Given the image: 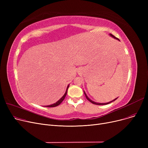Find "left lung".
Returning a JSON list of instances; mask_svg holds the SVG:
<instances>
[{"instance_id":"1","label":"left lung","mask_w":148,"mask_h":148,"mask_svg":"<svg viewBox=\"0 0 148 148\" xmlns=\"http://www.w3.org/2000/svg\"><path fill=\"white\" fill-rule=\"evenodd\" d=\"M110 35L111 36H112L113 38H115V39H117V40H119L118 38H116L114 35H113L112 34H110ZM84 95H85V96H86V98H87V99L88 100V101H89L91 103H92V104H96V105H106V104H109V103H112L113 101H115L116 99L117 98H115L114 99H113V101H110V102H108V103H96V102H94V101H92L90 99H89V98H88V97L87 96V95L86 94V93L84 92Z\"/></svg>"}]
</instances>
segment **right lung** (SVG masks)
<instances>
[{
    "label": "right lung",
    "mask_w": 148,
    "mask_h": 148,
    "mask_svg": "<svg viewBox=\"0 0 148 148\" xmlns=\"http://www.w3.org/2000/svg\"><path fill=\"white\" fill-rule=\"evenodd\" d=\"M68 88H69V85H68L66 90V92H65V94L64 95V96L62 97L59 101H57L56 103H54V104H51V105H49V106H46V107H56V106H59L62 101H63L64 99H65V97H66V94H67V90H68Z\"/></svg>",
    "instance_id": "1"
}]
</instances>
